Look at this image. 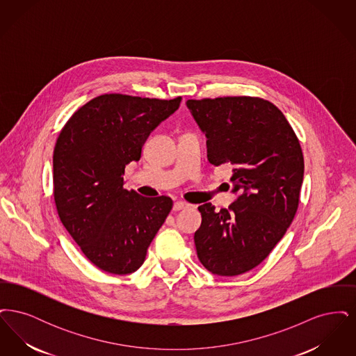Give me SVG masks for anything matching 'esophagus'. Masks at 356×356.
Returning a JSON list of instances; mask_svg holds the SVG:
<instances>
[{
  "mask_svg": "<svg viewBox=\"0 0 356 356\" xmlns=\"http://www.w3.org/2000/svg\"><path fill=\"white\" fill-rule=\"evenodd\" d=\"M186 208H189V204L183 203V202H176V203L173 204V211H181V209H186Z\"/></svg>",
  "mask_w": 356,
  "mask_h": 356,
  "instance_id": "esophagus-1",
  "label": "esophagus"
}]
</instances>
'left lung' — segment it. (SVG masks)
Returning <instances> with one entry per match:
<instances>
[{"mask_svg":"<svg viewBox=\"0 0 356 356\" xmlns=\"http://www.w3.org/2000/svg\"><path fill=\"white\" fill-rule=\"evenodd\" d=\"M207 137L213 165L234 167L236 200L227 209L199 207L197 257L219 276H236L259 266L282 240L299 205L305 175L300 143L272 102L250 96L188 100Z\"/></svg>","mask_w":356,"mask_h":356,"instance_id":"left-lung-1","label":"left lung"}]
</instances>
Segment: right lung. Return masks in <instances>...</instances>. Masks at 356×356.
Returning a JSON list of instances; mask_svg holds the SVG:
<instances>
[{
	"label": "right lung",
	"instance_id": "1",
	"mask_svg": "<svg viewBox=\"0 0 356 356\" xmlns=\"http://www.w3.org/2000/svg\"><path fill=\"white\" fill-rule=\"evenodd\" d=\"M109 93L77 109L57 137L53 196L60 220L83 254L115 275L141 267L172 209L168 196L144 197L124 188L127 164L138 161L153 129L180 106Z\"/></svg>",
	"mask_w": 356,
	"mask_h": 356
}]
</instances>
